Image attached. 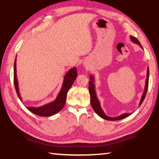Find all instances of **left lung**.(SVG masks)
<instances>
[{"instance_id":"8db88e82","label":"left lung","mask_w":159,"mask_h":159,"mask_svg":"<svg viewBox=\"0 0 159 159\" xmlns=\"http://www.w3.org/2000/svg\"><path fill=\"white\" fill-rule=\"evenodd\" d=\"M130 40L132 42L134 43L138 44L139 46H140L142 49L143 48L140 44V43L138 41V39H136L135 37L131 36H130ZM147 79H146V83H145V87H144V93L142 94V98H141V100L140 102H139V107L141 105L142 102H143L144 99L145 98V96H146V94L148 90V85H149V68L147 69ZM90 80L89 81V93H90V103L91 105H92V107L94 111H95V113L98 114L99 116H100L101 118H104V119L108 120H121L123 118H125L126 117L129 116L131 115V114H123L121 115L118 116L116 117H109L107 116L104 114V112L103 110H102V107L100 106V104H99V99L97 98V95H96V92H95V84H94V77L90 75Z\"/></svg>"}]
</instances>
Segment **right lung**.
<instances>
[{
    "instance_id": "obj_1",
    "label": "right lung",
    "mask_w": 159,
    "mask_h": 159,
    "mask_svg": "<svg viewBox=\"0 0 159 159\" xmlns=\"http://www.w3.org/2000/svg\"><path fill=\"white\" fill-rule=\"evenodd\" d=\"M16 61H17V56H16L15 64H14V83L16 92L20 100L22 102L21 96L20 95V90H19V85L18 80L17 79V68H16ZM77 77V69L76 67H74L69 70L66 74L64 78L62 86L59 93L58 95L56 98L55 100L48 103L45 105L38 107H26V109L29 110L31 112L34 113L40 116H51L55 115L59 111H60L64 106L66 99V95L69 90L71 88V85H73Z\"/></svg>"
}]
</instances>
